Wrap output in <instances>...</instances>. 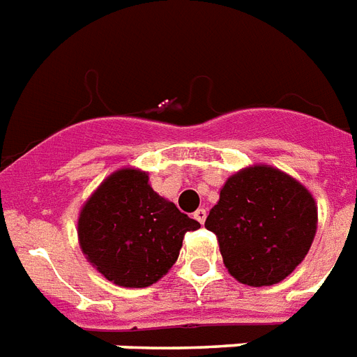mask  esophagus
Returning a JSON list of instances; mask_svg holds the SVG:
<instances>
[{
    "label": "esophagus",
    "mask_w": 357,
    "mask_h": 357,
    "mask_svg": "<svg viewBox=\"0 0 357 357\" xmlns=\"http://www.w3.org/2000/svg\"><path fill=\"white\" fill-rule=\"evenodd\" d=\"M206 215H208V213H206L204 208H199V210H197L195 213H193V217H195V219L199 220L200 225H204V222H206Z\"/></svg>",
    "instance_id": "1"
}]
</instances>
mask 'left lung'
Returning a JSON list of instances; mask_svg holds the SVG:
<instances>
[{
  "instance_id": "obj_1",
  "label": "left lung",
  "mask_w": 357,
  "mask_h": 357,
  "mask_svg": "<svg viewBox=\"0 0 357 357\" xmlns=\"http://www.w3.org/2000/svg\"><path fill=\"white\" fill-rule=\"evenodd\" d=\"M206 228L219 238L226 268L237 281L270 287L290 275L308 253L317 208L291 176L255 166L229 176Z\"/></svg>"
}]
</instances>
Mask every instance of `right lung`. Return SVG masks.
Returning a JSON list of instances; mask_svg holds the SVG:
<instances>
[{
	"mask_svg": "<svg viewBox=\"0 0 357 357\" xmlns=\"http://www.w3.org/2000/svg\"><path fill=\"white\" fill-rule=\"evenodd\" d=\"M200 228L157 195L138 169H120L94 191L78 219L79 246L119 287L144 288L167 273L188 231Z\"/></svg>",
	"mask_w": 357,
	"mask_h": 357,
	"instance_id": "1",
	"label": "right lung"
}]
</instances>
